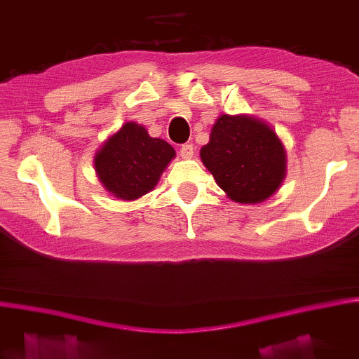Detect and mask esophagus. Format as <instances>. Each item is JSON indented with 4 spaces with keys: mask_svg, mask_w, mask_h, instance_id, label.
I'll return each mask as SVG.
<instances>
[{
    "mask_svg": "<svg viewBox=\"0 0 359 359\" xmlns=\"http://www.w3.org/2000/svg\"><path fill=\"white\" fill-rule=\"evenodd\" d=\"M193 154H194L193 144H184L180 147V157L182 158H191Z\"/></svg>",
    "mask_w": 359,
    "mask_h": 359,
    "instance_id": "obj_1",
    "label": "esophagus"
}]
</instances>
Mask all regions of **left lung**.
<instances>
[{"mask_svg":"<svg viewBox=\"0 0 359 359\" xmlns=\"http://www.w3.org/2000/svg\"><path fill=\"white\" fill-rule=\"evenodd\" d=\"M203 166L238 203L268 201L286 177V149L271 126L248 114L217 116L210 142L201 147Z\"/></svg>","mask_w":359,"mask_h":359,"instance_id":"1","label":"left lung"}]
</instances>
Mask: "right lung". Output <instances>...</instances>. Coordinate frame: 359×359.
<instances>
[{
	"label": "right lung",
	"mask_w": 359,
	"mask_h": 359,
	"mask_svg": "<svg viewBox=\"0 0 359 359\" xmlns=\"http://www.w3.org/2000/svg\"><path fill=\"white\" fill-rule=\"evenodd\" d=\"M175 157L174 147L152 138L146 128L128 121L110 135L95 154V171L105 191L130 202L152 191Z\"/></svg>",
	"instance_id": "add662e5"
}]
</instances>
